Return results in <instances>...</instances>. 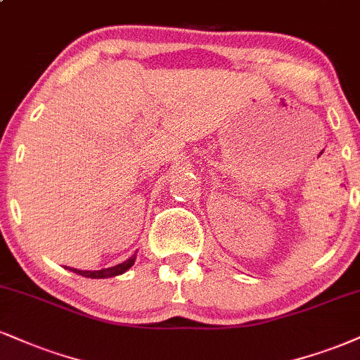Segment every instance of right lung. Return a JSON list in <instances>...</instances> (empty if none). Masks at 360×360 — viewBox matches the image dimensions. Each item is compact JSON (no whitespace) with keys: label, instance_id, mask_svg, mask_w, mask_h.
<instances>
[{"label":"right lung","instance_id":"right-lung-1","mask_svg":"<svg viewBox=\"0 0 360 360\" xmlns=\"http://www.w3.org/2000/svg\"><path fill=\"white\" fill-rule=\"evenodd\" d=\"M136 262V255H132L131 258L125 259V262L119 263V265L110 266V268H102V270H95V271H85V270H77V268H68V270L73 271V274L86 276V278H110V276H117V275H122L125 271L129 270ZM67 268V266H65Z\"/></svg>","mask_w":360,"mask_h":360}]
</instances>
